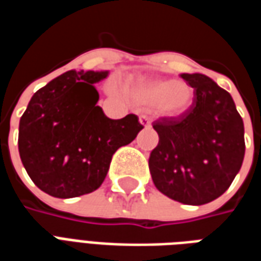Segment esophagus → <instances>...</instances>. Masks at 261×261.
I'll list each match as a JSON object with an SVG mask.
<instances>
[{
  "mask_svg": "<svg viewBox=\"0 0 261 261\" xmlns=\"http://www.w3.org/2000/svg\"><path fill=\"white\" fill-rule=\"evenodd\" d=\"M140 123H141V125H144V127H149V125H151V120L148 119L147 116H140Z\"/></svg>",
  "mask_w": 261,
  "mask_h": 261,
  "instance_id": "esophagus-1",
  "label": "esophagus"
}]
</instances>
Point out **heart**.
<instances>
[{
	"label": "heart",
	"mask_w": 261,
	"mask_h": 261,
	"mask_svg": "<svg viewBox=\"0 0 261 261\" xmlns=\"http://www.w3.org/2000/svg\"><path fill=\"white\" fill-rule=\"evenodd\" d=\"M125 93L136 105L155 109L166 119L185 116L194 103V89L185 81L138 78L125 85Z\"/></svg>",
	"instance_id": "heart-1"
}]
</instances>
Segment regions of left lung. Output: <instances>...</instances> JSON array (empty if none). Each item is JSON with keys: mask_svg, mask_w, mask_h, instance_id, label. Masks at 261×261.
I'll list each match as a JSON object with an SVG mask.
<instances>
[{"mask_svg": "<svg viewBox=\"0 0 261 261\" xmlns=\"http://www.w3.org/2000/svg\"><path fill=\"white\" fill-rule=\"evenodd\" d=\"M194 88L190 112L153 123L159 142L149 172L159 192L175 201L202 205L222 196L245 156V127L228 92L204 74H181Z\"/></svg>", "mask_w": 261, "mask_h": 261, "instance_id": "1", "label": "left lung"}]
</instances>
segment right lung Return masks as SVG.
I'll list each match as a JSON object with an SVG mask.
<instances>
[{
    "label": "right lung",
    "instance_id": "add662e5",
    "mask_svg": "<svg viewBox=\"0 0 261 261\" xmlns=\"http://www.w3.org/2000/svg\"><path fill=\"white\" fill-rule=\"evenodd\" d=\"M109 71H67L32 96L19 121L20 161L32 181L57 198L95 192L113 153L142 130L136 114L103 113L95 84Z\"/></svg>",
    "mask_w": 261,
    "mask_h": 261
}]
</instances>
